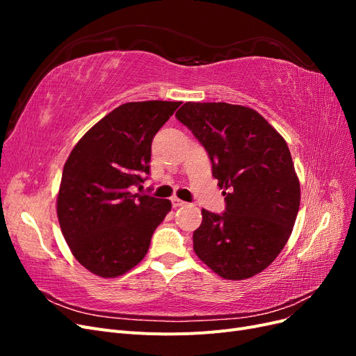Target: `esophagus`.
<instances>
[{
	"mask_svg": "<svg viewBox=\"0 0 356 356\" xmlns=\"http://www.w3.org/2000/svg\"><path fill=\"white\" fill-rule=\"evenodd\" d=\"M184 204H187L184 200H181V199H178V197H174V199H172V207H174V208L184 207Z\"/></svg>",
	"mask_w": 356,
	"mask_h": 356,
	"instance_id": "34e87169",
	"label": "esophagus"
}]
</instances>
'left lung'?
<instances>
[{"label": "left lung", "instance_id": "8db88e82", "mask_svg": "<svg viewBox=\"0 0 356 356\" xmlns=\"http://www.w3.org/2000/svg\"><path fill=\"white\" fill-rule=\"evenodd\" d=\"M207 149L225 211L202 209L196 255L230 281L263 272L284 250L300 207V182L285 139L255 110L186 102L177 111Z\"/></svg>", "mask_w": 356, "mask_h": 356}]
</instances>
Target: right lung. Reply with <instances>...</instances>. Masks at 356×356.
<instances>
[{
  "instance_id": "right-lung-1",
  "label": "right lung",
  "mask_w": 356,
  "mask_h": 356,
  "mask_svg": "<svg viewBox=\"0 0 356 356\" xmlns=\"http://www.w3.org/2000/svg\"><path fill=\"white\" fill-rule=\"evenodd\" d=\"M181 102L144 101L117 106L72 148L63 166L58 218L72 255L101 277L131 270L172 204L132 193L149 175L152 143Z\"/></svg>"
}]
</instances>
